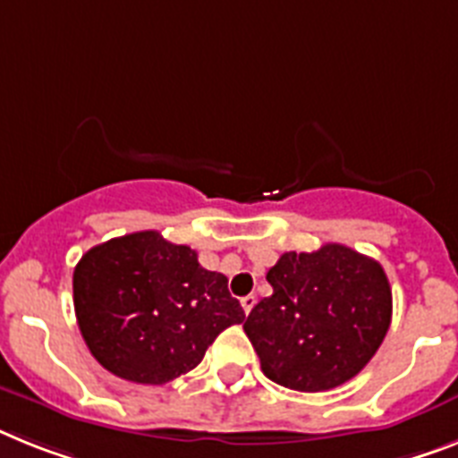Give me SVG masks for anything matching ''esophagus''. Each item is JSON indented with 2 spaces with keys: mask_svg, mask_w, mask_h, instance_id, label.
<instances>
[{
  "mask_svg": "<svg viewBox=\"0 0 458 458\" xmlns=\"http://www.w3.org/2000/svg\"><path fill=\"white\" fill-rule=\"evenodd\" d=\"M253 305H256V295H244V298H242V310H244V314L251 312Z\"/></svg>",
  "mask_w": 458,
  "mask_h": 458,
  "instance_id": "1",
  "label": "esophagus"
}]
</instances>
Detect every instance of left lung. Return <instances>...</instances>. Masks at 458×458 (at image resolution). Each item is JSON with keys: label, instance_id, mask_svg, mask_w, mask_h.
I'll return each mask as SVG.
<instances>
[{"label": "left lung", "instance_id": "obj_1", "mask_svg": "<svg viewBox=\"0 0 458 458\" xmlns=\"http://www.w3.org/2000/svg\"><path fill=\"white\" fill-rule=\"evenodd\" d=\"M270 298L244 321L260 370L286 389H335L356 377L391 324V286L377 260L344 244L284 253Z\"/></svg>", "mask_w": 458, "mask_h": 458}]
</instances>
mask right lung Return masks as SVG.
Returning <instances> with one entry per match:
<instances>
[{
    "label": "right lung",
    "mask_w": 458,
    "mask_h": 458,
    "mask_svg": "<svg viewBox=\"0 0 458 458\" xmlns=\"http://www.w3.org/2000/svg\"><path fill=\"white\" fill-rule=\"evenodd\" d=\"M81 335L102 368L137 384H165L198 366L244 310L221 272L156 230L123 235L83 253L74 270Z\"/></svg>",
    "instance_id": "1"
}]
</instances>
